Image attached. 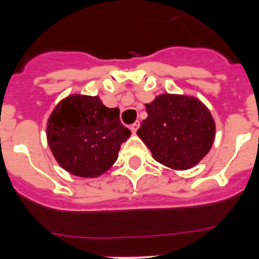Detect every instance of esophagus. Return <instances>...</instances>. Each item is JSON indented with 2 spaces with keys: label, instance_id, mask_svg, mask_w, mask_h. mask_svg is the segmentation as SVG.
<instances>
[{
  "label": "esophagus",
  "instance_id": "obj_1",
  "mask_svg": "<svg viewBox=\"0 0 259 259\" xmlns=\"http://www.w3.org/2000/svg\"><path fill=\"white\" fill-rule=\"evenodd\" d=\"M139 121H135L134 124H132L130 125V130H132V133L133 134H135V133H137V130L139 129Z\"/></svg>",
  "mask_w": 259,
  "mask_h": 259
}]
</instances>
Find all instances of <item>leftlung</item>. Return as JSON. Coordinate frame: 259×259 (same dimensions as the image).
<instances>
[{
  "label": "left lung",
  "mask_w": 259,
  "mask_h": 259,
  "mask_svg": "<svg viewBox=\"0 0 259 259\" xmlns=\"http://www.w3.org/2000/svg\"><path fill=\"white\" fill-rule=\"evenodd\" d=\"M145 106L148 117L137 134L156 161L187 170L209 153L215 122L202 101L194 96L163 94Z\"/></svg>",
  "instance_id": "left-lung-1"
}]
</instances>
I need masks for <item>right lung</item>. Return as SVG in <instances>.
<instances>
[{"label":"right lung","instance_id":"obj_1","mask_svg":"<svg viewBox=\"0 0 259 259\" xmlns=\"http://www.w3.org/2000/svg\"><path fill=\"white\" fill-rule=\"evenodd\" d=\"M119 109L106 108L99 96L70 95L48 120V143L57 163L72 176L96 178L113 166L120 145L130 137Z\"/></svg>","mask_w":259,"mask_h":259}]
</instances>
